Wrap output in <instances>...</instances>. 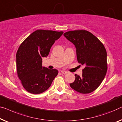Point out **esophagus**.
I'll return each instance as SVG.
<instances>
[{
  "label": "esophagus",
  "mask_w": 122,
  "mask_h": 122,
  "mask_svg": "<svg viewBox=\"0 0 122 122\" xmlns=\"http://www.w3.org/2000/svg\"><path fill=\"white\" fill-rule=\"evenodd\" d=\"M61 73L63 74H66L68 73V72H67L66 71H64V70H62V71H61Z\"/></svg>",
  "instance_id": "1"
}]
</instances>
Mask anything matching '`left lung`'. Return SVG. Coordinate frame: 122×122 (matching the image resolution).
<instances>
[{"mask_svg": "<svg viewBox=\"0 0 122 122\" xmlns=\"http://www.w3.org/2000/svg\"><path fill=\"white\" fill-rule=\"evenodd\" d=\"M64 36L75 45L77 61L85 65L81 76L75 74V80L70 84V87L78 92L91 93L97 89L107 73L105 47L96 36L86 30L68 31Z\"/></svg>", "mask_w": 122, "mask_h": 122, "instance_id": "8db88e82", "label": "left lung"}]
</instances>
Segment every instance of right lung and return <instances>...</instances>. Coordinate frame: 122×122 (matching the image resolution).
<instances>
[{
    "mask_svg": "<svg viewBox=\"0 0 122 122\" xmlns=\"http://www.w3.org/2000/svg\"><path fill=\"white\" fill-rule=\"evenodd\" d=\"M63 31L37 30L30 35L19 46L16 55V70L23 87L33 94L47 90L58 75L57 69L43 67L42 58L47 57Z\"/></svg>",
    "mask_w": 122,
    "mask_h": 122,
    "instance_id": "1",
    "label": "right lung"
}]
</instances>
